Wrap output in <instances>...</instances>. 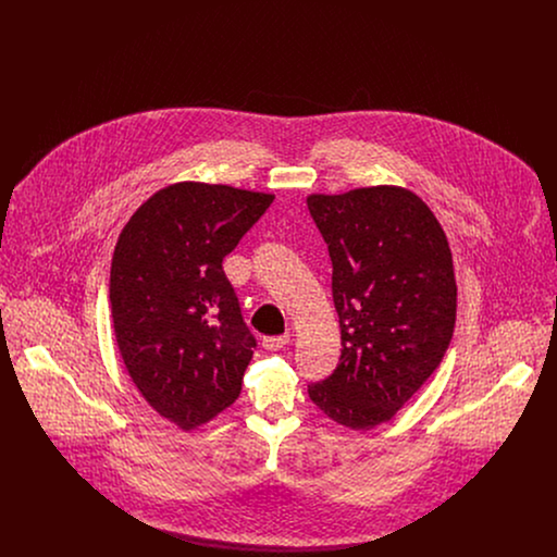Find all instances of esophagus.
<instances>
[{"mask_svg":"<svg viewBox=\"0 0 557 557\" xmlns=\"http://www.w3.org/2000/svg\"><path fill=\"white\" fill-rule=\"evenodd\" d=\"M288 343H290L288 334H284V336H267V338H263V348L265 350H282Z\"/></svg>","mask_w":557,"mask_h":557,"instance_id":"1","label":"esophagus"}]
</instances>
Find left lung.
<instances>
[{
	"label": "left lung",
	"mask_w": 557,
	"mask_h": 557,
	"mask_svg": "<svg viewBox=\"0 0 557 557\" xmlns=\"http://www.w3.org/2000/svg\"><path fill=\"white\" fill-rule=\"evenodd\" d=\"M307 207L332 259L341 361L309 386L336 424L391 422L449 348L457 286L449 242L411 189L357 187L311 194Z\"/></svg>",
	"instance_id": "1"
}]
</instances>
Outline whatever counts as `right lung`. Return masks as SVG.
Wrapping results in <instances>:
<instances>
[{
	"label": "right lung",
	"mask_w": 557,
	"mask_h": 557,
	"mask_svg": "<svg viewBox=\"0 0 557 557\" xmlns=\"http://www.w3.org/2000/svg\"><path fill=\"white\" fill-rule=\"evenodd\" d=\"M273 198L180 182L133 212L114 246L110 313L119 352L139 395L186 432L239 397L257 343L223 259Z\"/></svg>",
	"instance_id": "add662e5"
}]
</instances>
